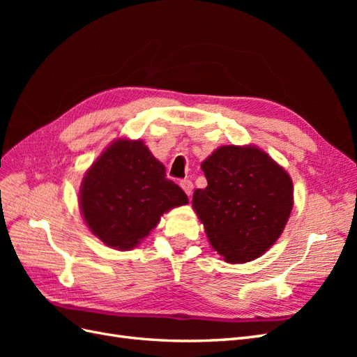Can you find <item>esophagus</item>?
Listing matches in <instances>:
<instances>
[{"mask_svg": "<svg viewBox=\"0 0 357 357\" xmlns=\"http://www.w3.org/2000/svg\"><path fill=\"white\" fill-rule=\"evenodd\" d=\"M180 186H181V189L186 192V195L188 197H190L192 195V192H193V185H192V181L190 180H181L180 181Z\"/></svg>", "mask_w": 357, "mask_h": 357, "instance_id": "34e87169", "label": "esophagus"}]
</instances>
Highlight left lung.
I'll return each mask as SVG.
<instances>
[{
  "mask_svg": "<svg viewBox=\"0 0 357 357\" xmlns=\"http://www.w3.org/2000/svg\"><path fill=\"white\" fill-rule=\"evenodd\" d=\"M201 168L207 188L192 207L211 247L228 264L262 256L282 235L294 208V183L283 167L256 146H222Z\"/></svg>",
  "mask_w": 357,
  "mask_h": 357,
  "instance_id": "8db88e82",
  "label": "left lung"
}]
</instances>
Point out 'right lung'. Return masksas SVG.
Returning a JSON list of instances; mask_svg holds the SVG:
<instances>
[{
	"mask_svg": "<svg viewBox=\"0 0 357 357\" xmlns=\"http://www.w3.org/2000/svg\"><path fill=\"white\" fill-rule=\"evenodd\" d=\"M188 202L142 139L113 142L86 171L80 186V211L89 231L117 250L137 247L162 214Z\"/></svg>",
	"mask_w": 357,
	"mask_h": 357,
	"instance_id": "right-lung-1",
	"label": "right lung"
}]
</instances>
